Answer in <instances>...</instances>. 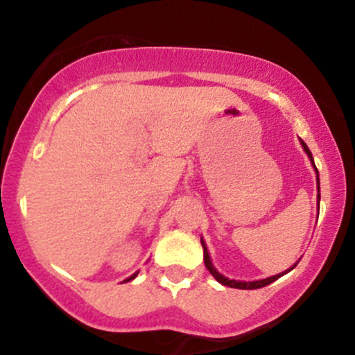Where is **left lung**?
I'll return each mask as SVG.
<instances>
[{
    "instance_id": "obj_1",
    "label": "left lung",
    "mask_w": 355,
    "mask_h": 355,
    "mask_svg": "<svg viewBox=\"0 0 355 355\" xmlns=\"http://www.w3.org/2000/svg\"><path fill=\"white\" fill-rule=\"evenodd\" d=\"M301 144H303V149L306 151V155L309 156V159H311V163H313V156H311V151H309V148L306 146V143L303 139H301ZM313 166H315V163H313ZM315 171H316V175H318V170H316V166H315ZM316 184H318V206H320V178L316 177ZM200 243H202V248H204V263H206V267H207V270L211 272L212 275H214V279L218 282H221L223 286H227V287H234V289H260V287H266V286H268V284H272V282L274 281H277L279 277H281V275H284V274H287V272H291L293 270L294 267H296V263H294L293 267L291 268H287L286 272H281V274H277V275H272V277H267V279H260V281H252V282H243V281H233V279H227V277H225V275L223 274H219L218 270H216V267L212 266V262H211V257H209V252H207V246H206V243H204V240H200Z\"/></svg>"
}]
</instances>
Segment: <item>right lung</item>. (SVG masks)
Returning <instances> with one entry per match:
<instances>
[{
    "label": "right lung",
    "instance_id": "1",
    "mask_svg": "<svg viewBox=\"0 0 355 355\" xmlns=\"http://www.w3.org/2000/svg\"><path fill=\"white\" fill-rule=\"evenodd\" d=\"M136 275H137V272H136V274H134V275H130V277H129V279H125V282H129V281H132V279H134V277H136Z\"/></svg>",
    "mask_w": 355,
    "mask_h": 355
}]
</instances>
